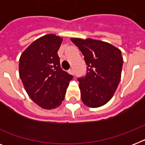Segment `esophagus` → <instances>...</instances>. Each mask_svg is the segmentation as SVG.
<instances>
[{"instance_id":"1","label":"esophagus","mask_w":145,"mask_h":145,"mask_svg":"<svg viewBox=\"0 0 145 145\" xmlns=\"http://www.w3.org/2000/svg\"><path fill=\"white\" fill-rule=\"evenodd\" d=\"M68 73L70 74H74V70H73L72 68H71L68 70Z\"/></svg>"}]
</instances>
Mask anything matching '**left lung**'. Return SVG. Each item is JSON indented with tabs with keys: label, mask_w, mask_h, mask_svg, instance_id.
I'll return each mask as SVG.
<instances>
[{
	"label": "left lung",
	"mask_w": 145,
	"mask_h": 145,
	"mask_svg": "<svg viewBox=\"0 0 145 145\" xmlns=\"http://www.w3.org/2000/svg\"><path fill=\"white\" fill-rule=\"evenodd\" d=\"M81 51L87 65L84 78H79L81 100L89 108H99L110 101L121 78L123 59L121 51L109 43L91 38H71Z\"/></svg>",
	"instance_id": "left-lung-1"
}]
</instances>
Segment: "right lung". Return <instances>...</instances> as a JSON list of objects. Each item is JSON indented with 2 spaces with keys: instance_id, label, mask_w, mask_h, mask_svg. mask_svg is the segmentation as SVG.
<instances>
[{
  "instance_id": "right-lung-1",
  "label": "right lung",
  "mask_w": 145,
  "mask_h": 145,
  "mask_svg": "<svg viewBox=\"0 0 145 145\" xmlns=\"http://www.w3.org/2000/svg\"><path fill=\"white\" fill-rule=\"evenodd\" d=\"M63 39L53 34L35 40L22 53L19 73L34 102L51 110L61 105L73 77L62 71L57 52Z\"/></svg>"
}]
</instances>
